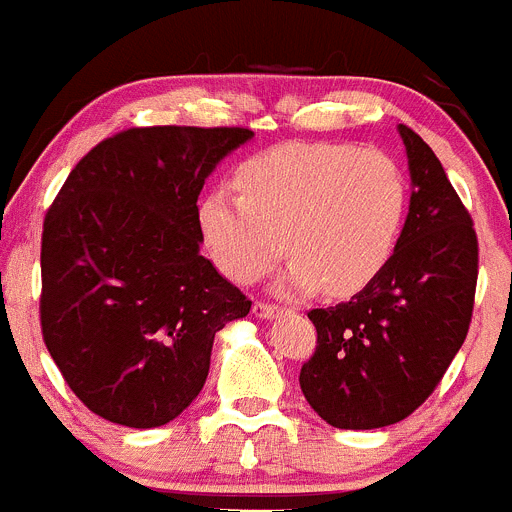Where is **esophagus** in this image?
<instances>
[{"label":"esophagus","mask_w":512,"mask_h":512,"mask_svg":"<svg viewBox=\"0 0 512 512\" xmlns=\"http://www.w3.org/2000/svg\"><path fill=\"white\" fill-rule=\"evenodd\" d=\"M276 314H279V306L266 304V301H256V304H253V316H256V319H274Z\"/></svg>","instance_id":"esophagus-1"}]
</instances>
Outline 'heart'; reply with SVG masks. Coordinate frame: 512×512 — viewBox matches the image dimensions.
<instances>
[{"label":"heart","instance_id":"b5f03b06","mask_svg":"<svg viewBox=\"0 0 512 512\" xmlns=\"http://www.w3.org/2000/svg\"><path fill=\"white\" fill-rule=\"evenodd\" d=\"M236 193L213 191L198 223L228 279L253 284L286 251V294L352 296L392 259L407 213V180L382 150L284 143L236 170ZM287 243H283V238Z\"/></svg>","mask_w":512,"mask_h":512}]
</instances>
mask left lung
I'll return each instance as SVG.
<instances>
[{
    "label": "left lung",
    "instance_id": "1",
    "mask_svg": "<svg viewBox=\"0 0 512 512\" xmlns=\"http://www.w3.org/2000/svg\"><path fill=\"white\" fill-rule=\"evenodd\" d=\"M410 165V213L392 259L344 304L311 309L316 352L299 384L339 430L410 417L435 392L470 329L478 236L430 145L399 125Z\"/></svg>",
    "mask_w": 512,
    "mask_h": 512
}]
</instances>
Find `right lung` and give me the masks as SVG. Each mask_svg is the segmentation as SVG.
<instances>
[{
  "instance_id": "add662e5",
  "label": "right lung",
  "mask_w": 512,
  "mask_h": 512,
  "mask_svg": "<svg viewBox=\"0 0 512 512\" xmlns=\"http://www.w3.org/2000/svg\"><path fill=\"white\" fill-rule=\"evenodd\" d=\"M246 128H130L67 175L42 231L47 352L115 425H168L203 389L213 337L251 301L201 256L198 196Z\"/></svg>"
}]
</instances>
